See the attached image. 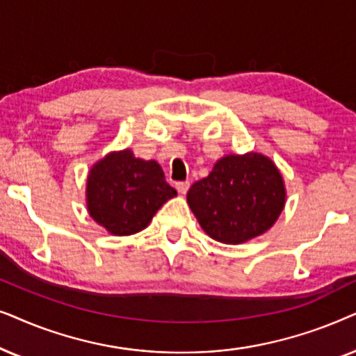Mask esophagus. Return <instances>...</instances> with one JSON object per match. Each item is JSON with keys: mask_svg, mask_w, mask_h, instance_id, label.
<instances>
[{"mask_svg": "<svg viewBox=\"0 0 356 356\" xmlns=\"http://www.w3.org/2000/svg\"><path fill=\"white\" fill-rule=\"evenodd\" d=\"M188 187H191V182H188V181H186V182H177V184H175V188H177L179 193H182V195H186L187 191H188Z\"/></svg>", "mask_w": 356, "mask_h": 356, "instance_id": "esophagus-1", "label": "esophagus"}]
</instances>
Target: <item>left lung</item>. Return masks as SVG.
<instances>
[{"instance_id":"1","label":"left lung","mask_w":356,"mask_h":356,"mask_svg":"<svg viewBox=\"0 0 356 356\" xmlns=\"http://www.w3.org/2000/svg\"><path fill=\"white\" fill-rule=\"evenodd\" d=\"M283 177L260 153L222 156L208 177L193 184L187 203L211 239L243 244L273 226L285 207Z\"/></svg>"}]
</instances>
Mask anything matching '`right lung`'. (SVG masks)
Here are the masks:
<instances>
[{
	"mask_svg": "<svg viewBox=\"0 0 356 356\" xmlns=\"http://www.w3.org/2000/svg\"><path fill=\"white\" fill-rule=\"evenodd\" d=\"M174 195L177 192L165 182L161 165L135 158L130 149L108 153L88 175L89 215L115 236L140 233Z\"/></svg>",
	"mask_w": 356,
	"mask_h": 356,
	"instance_id": "obj_1",
	"label": "right lung"
}]
</instances>
